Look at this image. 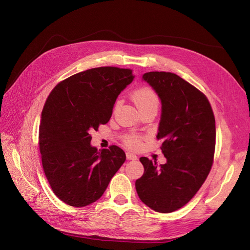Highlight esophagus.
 <instances>
[{"label":"esophagus","instance_id":"34e87169","mask_svg":"<svg viewBox=\"0 0 250 250\" xmlns=\"http://www.w3.org/2000/svg\"><path fill=\"white\" fill-rule=\"evenodd\" d=\"M126 157H127V160H130V161H135L138 158L137 155L131 153V152H126Z\"/></svg>","mask_w":250,"mask_h":250}]
</instances>
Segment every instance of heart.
I'll use <instances>...</instances> for the list:
<instances>
[{"mask_svg": "<svg viewBox=\"0 0 250 250\" xmlns=\"http://www.w3.org/2000/svg\"><path fill=\"white\" fill-rule=\"evenodd\" d=\"M133 101L137 105L138 109H144L148 107H158L160 100H158L157 95L153 92L152 89L148 87H143L138 90H135L133 94ZM126 144L130 147H137L140 144V138L137 135H129L125 140Z\"/></svg>", "mask_w": 250, "mask_h": 250, "instance_id": "obj_1", "label": "heart"}]
</instances>
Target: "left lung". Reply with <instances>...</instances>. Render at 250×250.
I'll return each instance as SVG.
<instances>
[{"label":"left lung","instance_id":"left-lung-1","mask_svg":"<svg viewBox=\"0 0 250 250\" xmlns=\"http://www.w3.org/2000/svg\"><path fill=\"white\" fill-rule=\"evenodd\" d=\"M143 80L162 102L156 138L166 164L141 157L144 174L135 181L140 199L158 213H171L190 201L213 165L216 125L207 97L178 75L149 72Z\"/></svg>","mask_w":250,"mask_h":250}]
</instances>
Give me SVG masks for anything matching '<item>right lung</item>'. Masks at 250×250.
I'll list each match as a JSON object with an SVG mask.
<instances>
[{"label":"right lung","instance_id":"obj_1","mask_svg":"<svg viewBox=\"0 0 250 250\" xmlns=\"http://www.w3.org/2000/svg\"><path fill=\"white\" fill-rule=\"evenodd\" d=\"M133 78L129 69L95 67L58 83L48 97L39 134L42 168L53 192L71 207L99 199L126 160L118 146L98 151L89 132L108 122Z\"/></svg>","mask_w":250,"mask_h":250}]
</instances>
